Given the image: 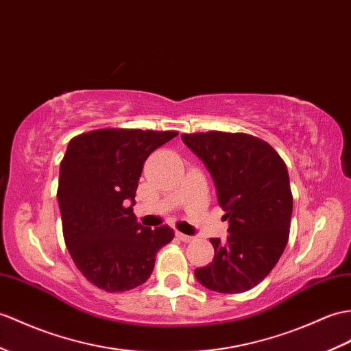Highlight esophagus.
<instances>
[{
  "label": "esophagus",
  "mask_w": 351,
  "mask_h": 351,
  "mask_svg": "<svg viewBox=\"0 0 351 351\" xmlns=\"http://www.w3.org/2000/svg\"><path fill=\"white\" fill-rule=\"evenodd\" d=\"M176 238L179 239V241H182V242H191L194 238L193 236H190V234H184V233H181V232H176Z\"/></svg>",
  "instance_id": "34e87169"
}]
</instances>
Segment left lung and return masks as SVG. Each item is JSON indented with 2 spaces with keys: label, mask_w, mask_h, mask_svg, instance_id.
Segmentation results:
<instances>
[{
  "label": "left lung",
  "mask_w": 351,
  "mask_h": 351,
  "mask_svg": "<svg viewBox=\"0 0 351 351\" xmlns=\"http://www.w3.org/2000/svg\"><path fill=\"white\" fill-rule=\"evenodd\" d=\"M214 179L229 221L227 241L213 238V263L194 271L209 290L256 287L278 262L289 241L293 195L286 162L271 145L245 133L182 134Z\"/></svg>",
  "instance_id": "left-lung-1"
}]
</instances>
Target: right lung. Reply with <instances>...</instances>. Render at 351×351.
<instances>
[{
	"label": "right lung",
	"instance_id": "obj_1",
	"mask_svg": "<svg viewBox=\"0 0 351 351\" xmlns=\"http://www.w3.org/2000/svg\"><path fill=\"white\" fill-rule=\"evenodd\" d=\"M176 132L104 128L71 138L60 166L64 241L85 278L101 290H132L149 278L157 251L173 239L167 226L143 227L133 213L149 154Z\"/></svg>",
	"mask_w": 351,
	"mask_h": 351
}]
</instances>
